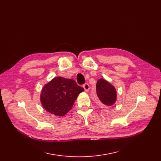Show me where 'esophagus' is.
<instances>
[{
  "label": "esophagus",
  "mask_w": 161,
  "mask_h": 161,
  "mask_svg": "<svg viewBox=\"0 0 161 161\" xmlns=\"http://www.w3.org/2000/svg\"><path fill=\"white\" fill-rule=\"evenodd\" d=\"M83 87L84 88L85 91L86 92H88L90 89V86H89V85L88 83H85L83 85Z\"/></svg>",
  "instance_id": "obj_1"
}]
</instances>
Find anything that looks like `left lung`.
Instances as JSON below:
<instances>
[{"instance_id":"obj_1","label":"left lung","mask_w":161,"mask_h":161,"mask_svg":"<svg viewBox=\"0 0 161 161\" xmlns=\"http://www.w3.org/2000/svg\"><path fill=\"white\" fill-rule=\"evenodd\" d=\"M96 92L101 103L110 107L117 101V91L115 86L104 78H99L96 83Z\"/></svg>"}]
</instances>
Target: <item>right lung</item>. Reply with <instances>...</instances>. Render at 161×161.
Wrapping results in <instances>:
<instances>
[{"mask_svg":"<svg viewBox=\"0 0 161 161\" xmlns=\"http://www.w3.org/2000/svg\"><path fill=\"white\" fill-rule=\"evenodd\" d=\"M83 91L75 80L57 76L43 86L40 99L46 111L62 117L72 109L78 96Z\"/></svg>","mask_w":161,"mask_h":161,"instance_id":"right-lung-1","label":"right lung"}]
</instances>
